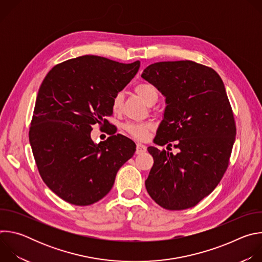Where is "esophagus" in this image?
<instances>
[{
  "mask_svg": "<svg viewBox=\"0 0 262 262\" xmlns=\"http://www.w3.org/2000/svg\"><path fill=\"white\" fill-rule=\"evenodd\" d=\"M147 147L141 143L137 144V148H136V155H142L144 152H146Z\"/></svg>",
  "mask_w": 262,
  "mask_h": 262,
  "instance_id": "obj_1",
  "label": "esophagus"
}]
</instances>
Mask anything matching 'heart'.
I'll return each mask as SVG.
<instances>
[{
  "mask_svg": "<svg viewBox=\"0 0 262 262\" xmlns=\"http://www.w3.org/2000/svg\"><path fill=\"white\" fill-rule=\"evenodd\" d=\"M136 93L148 104H154L159 98V91L157 87L150 83H140L135 87ZM123 102V93L117 92L113 99H112V108L114 112H119L121 110ZM154 128V125L149 122L142 123H127L124 129L135 139L146 140L149 136V132Z\"/></svg>",
  "mask_w": 262,
  "mask_h": 262,
  "instance_id": "obj_1",
  "label": "heart"
}]
</instances>
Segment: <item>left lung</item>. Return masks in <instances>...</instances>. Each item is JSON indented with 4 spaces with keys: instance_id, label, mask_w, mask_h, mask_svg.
<instances>
[{
    "instance_id": "8db88e82",
    "label": "left lung",
    "mask_w": 262,
    "mask_h": 262,
    "mask_svg": "<svg viewBox=\"0 0 262 262\" xmlns=\"http://www.w3.org/2000/svg\"><path fill=\"white\" fill-rule=\"evenodd\" d=\"M142 78L166 97V110L155 143L176 141L177 155L148 147L155 160L145 181L162 207L181 210L208 196L226 172L235 141L233 112L219 74L194 61L158 62Z\"/></svg>"
}]
</instances>
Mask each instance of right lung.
<instances>
[{"mask_svg": "<svg viewBox=\"0 0 262 262\" xmlns=\"http://www.w3.org/2000/svg\"><path fill=\"white\" fill-rule=\"evenodd\" d=\"M140 61L124 64L82 56L54 66L37 94L29 140L39 174L64 201L86 206L102 199L136 144L112 135L95 144L92 125L106 126L112 99L136 76Z\"/></svg>", "mask_w": 262, "mask_h": 262, "instance_id": "obj_1", "label": "right lung"}]
</instances>
